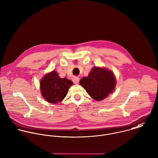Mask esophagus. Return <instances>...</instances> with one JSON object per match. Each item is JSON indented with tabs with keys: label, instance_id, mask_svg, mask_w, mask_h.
Returning a JSON list of instances; mask_svg holds the SVG:
<instances>
[{
	"label": "esophagus",
	"instance_id": "obj_1",
	"mask_svg": "<svg viewBox=\"0 0 158 158\" xmlns=\"http://www.w3.org/2000/svg\"><path fill=\"white\" fill-rule=\"evenodd\" d=\"M79 80H80L79 77H74L73 78V81L74 84H78L79 82Z\"/></svg>",
	"mask_w": 158,
	"mask_h": 158
}]
</instances>
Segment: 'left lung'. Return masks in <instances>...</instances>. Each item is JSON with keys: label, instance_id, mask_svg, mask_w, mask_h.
Instances as JSON below:
<instances>
[{"label": "left lung", "instance_id": "1", "mask_svg": "<svg viewBox=\"0 0 158 158\" xmlns=\"http://www.w3.org/2000/svg\"><path fill=\"white\" fill-rule=\"evenodd\" d=\"M79 84L92 98L99 101L112 93L116 85V79L110 70L95 66L88 76L80 80Z\"/></svg>", "mask_w": 158, "mask_h": 158}]
</instances>
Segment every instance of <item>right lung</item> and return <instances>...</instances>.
Wrapping results in <instances>:
<instances>
[{"mask_svg": "<svg viewBox=\"0 0 158 158\" xmlns=\"http://www.w3.org/2000/svg\"><path fill=\"white\" fill-rule=\"evenodd\" d=\"M73 84L67 78H61L56 71L46 74L40 81V90L43 97L51 103L61 102L68 94V89Z\"/></svg>", "mask_w": 158, "mask_h": 158, "instance_id": "obj_1", "label": "right lung"}]
</instances>
